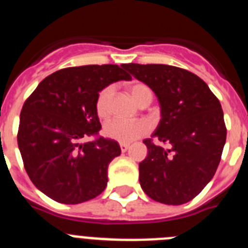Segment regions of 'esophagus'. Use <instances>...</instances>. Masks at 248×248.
I'll use <instances>...</instances> for the list:
<instances>
[{"instance_id":"34e87169","label":"esophagus","mask_w":248,"mask_h":248,"mask_svg":"<svg viewBox=\"0 0 248 248\" xmlns=\"http://www.w3.org/2000/svg\"><path fill=\"white\" fill-rule=\"evenodd\" d=\"M129 146H130V144L128 143H120V150L124 153V151H126L129 149Z\"/></svg>"}]
</instances>
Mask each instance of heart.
<instances>
[{"mask_svg":"<svg viewBox=\"0 0 248 248\" xmlns=\"http://www.w3.org/2000/svg\"><path fill=\"white\" fill-rule=\"evenodd\" d=\"M128 91L131 98L138 103L143 104L145 102H151L153 92L145 83L133 82L128 85ZM114 95L113 85H107L98 94L95 100V110L100 118L108 117L110 113V102ZM150 131V125L144 120L137 122H124L120 119L109 120L104 125V134L109 139L117 140L120 143H130L138 138L148 134Z\"/></svg>","mask_w":248,"mask_h":248,"instance_id":"heart-1","label":"heart"}]
</instances>
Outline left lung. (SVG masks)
Here are the masks:
<instances>
[{
  "mask_svg": "<svg viewBox=\"0 0 248 248\" xmlns=\"http://www.w3.org/2000/svg\"><path fill=\"white\" fill-rule=\"evenodd\" d=\"M159 98L161 120L139 164V181L149 198L183 205L196 198L220 164L226 125L220 100L200 77L166 64H123ZM157 140L166 148L156 146Z\"/></svg>",
  "mask_w": 248,
  "mask_h": 248,
  "instance_id": "8db88e82",
  "label": "left lung"
}]
</instances>
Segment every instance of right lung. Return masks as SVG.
<instances>
[{
    "label": "right lung",
    "instance_id": "1",
    "mask_svg": "<svg viewBox=\"0 0 248 248\" xmlns=\"http://www.w3.org/2000/svg\"><path fill=\"white\" fill-rule=\"evenodd\" d=\"M131 77L117 64L63 68L46 77L26 99L17 133L26 171L37 189L67 205L102 194L117 141L79 140L100 130L95 100L104 87Z\"/></svg>",
    "mask_w": 248,
    "mask_h": 248
}]
</instances>
